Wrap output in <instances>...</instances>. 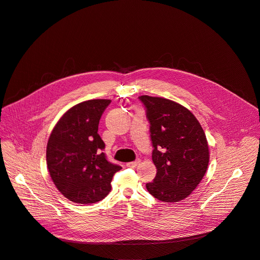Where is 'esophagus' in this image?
<instances>
[{
    "instance_id": "esophagus-1",
    "label": "esophagus",
    "mask_w": 260,
    "mask_h": 260,
    "mask_svg": "<svg viewBox=\"0 0 260 260\" xmlns=\"http://www.w3.org/2000/svg\"><path fill=\"white\" fill-rule=\"evenodd\" d=\"M140 163H141V160H140V159H137V160H135V161H132V162L126 163V166H128V167H136V166H138Z\"/></svg>"
}]
</instances>
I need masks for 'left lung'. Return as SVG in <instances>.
Listing matches in <instances>:
<instances>
[{"mask_svg": "<svg viewBox=\"0 0 260 260\" xmlns=\"http://www.w3.org/2000/svg\"><path fill=\"white\" fill-rule=\"evenodd\" d=\"M139 99L150 122L152 160L157 168L146 188L162 202H179L197 188L207 170L206 136L193 113L181 104L146 95Z\"/></svg>", "mask_w": 260, "mask_h": 260, "instance_id": "8db88e82", "label": "left lung"}]
</instances>
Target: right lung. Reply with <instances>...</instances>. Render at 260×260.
<instances>
[{
  "instance_id": "right-lung-1",
  "label": "right lung",
  "mask_w": 260,
  "mask_h": 260,
  "mask_svg": "<svg viewBox=\"0 0 260 260\" xmlns=\"http://www.w3.org/2000/svg\"><path fill=\"white\" fill-rule=\"evenodd\" d=\"M110 100L84 101L66 111L53 128L47 145V164L60 193L72 202L96 203L111 191L121 166L109 162L98 134L100 118Z\"/></svg>"
}]
</instances>
